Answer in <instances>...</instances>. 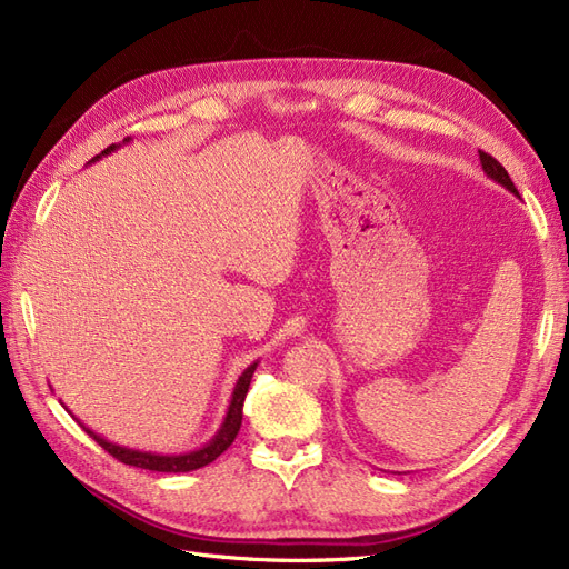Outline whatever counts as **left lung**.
<instances>
[{
	"mask_svg": "<svg viewBox=\"0 0 569 569\" xmlns=\"http://www.w3.org/2000/svg\"><path fill=\"white\" fill-rule=\"evenodd\" d=\"M479 161H481V168H485V173H487V178H491L493 182H498L501 187H506L510 194H515V197H520V192H518V187L512 184V180H510V176H508V170L498 163L493 157H489L487 151H479Z\"/></svg>",
	"mask_w": 569,
	"mask_h": 569,
	"instance_id": "1",
	"label": "left lung"
}]
</instances>
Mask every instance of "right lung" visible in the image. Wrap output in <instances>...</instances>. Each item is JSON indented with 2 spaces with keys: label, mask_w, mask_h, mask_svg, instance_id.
<instances>
[{
  "label": "right lung",
  "mask_w": 569,
  "mask_h": 569,
  "mask_svg": "<svg viewBox=\"0 0 569 569\" xmlns=\"http://www.w3.org/2000/svg\"><path fill=\"white\" fill-rule=\"evenodd\" d=\"M130 142L123 140V144ZM120 144H111L107 147L104 151L99 153V157H94L90 163L99 161L101 157H109L111 151H116ZM258 366L251 363L242 375H239V380L232 389V399H230V406H228V412L226 418H222V425L218 432L213 435V439L209 443H203L201 449L197 451H187V453H173V456H163V453H151V451H137V449H128V446H118V443H111L109 439L99 437L97 432H92L90 427H84L80 422V427L88 432L101 449L109 451L116 460L126 462V465H132V468H142V470H153V472H192V470H199L203 468V465L213 462L222 451H228V446L234 441L239 427H242V410H244V399H247V391H249V385H251V377H253V370Z\"/></svg>",
  "instance_id": "obj_1"
}]
</instances>
